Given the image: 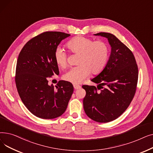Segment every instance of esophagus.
Here are the masks:
<instances>
[{
  "mask_svg": "<svg viewBox=\"0 0 153 153\" xmlns=\"http://www.w3.org/2000/svg\"><path fill=\"white\" fill-rule=\"evenodd\" d=\"M81 85H79L78 84H74V88L76 90L80 89V88H81Z\"/></svg>",
  "mask_w": 153,
  "mask_h": 153,
  "instance_id": "esophagus-1",
  "label": "esophagus"
}]
</instances>
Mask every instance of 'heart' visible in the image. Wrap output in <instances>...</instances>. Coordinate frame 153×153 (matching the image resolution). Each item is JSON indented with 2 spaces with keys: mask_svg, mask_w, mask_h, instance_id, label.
Segmentation results:
<instances>
[{
  "mask_svg": "<svg viewBox=\"0 0 153 153\" xmlns=\"http://www.w3.org/2000/svg\"><path fill=\"white\" fill-rule=\"evenodd\" d=\"M67 46L69 51L79 54L78 66L71 68L64 74V79L74 84L82 82L91 74L100 72L106 66L109 48L107 43L102 41L94 42L85 37L77 36L68 42ZM54 58L57 65L62 68L67 65L68 54L62 48L55 50Z\"/></svg>",
  "mask_w": 153,
  "mask_h": 153,
  "instance_id": "obj_1",
  "label": "heart"
}]
</instances>
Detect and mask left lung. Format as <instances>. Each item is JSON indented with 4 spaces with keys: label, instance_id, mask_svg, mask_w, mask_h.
Segmentation results:
<instances>
[{
    "label": "left lung",
    "instance_id": "1",
    "mask_svg": "<svg viewBox=\"0 0 153 153\" xmlns=\"http://www.w3.org/2000/svg\"><path fill=\"white\" fill-rule=\"evenodd\" d=\"M94 35L106 38L111 52L105 68L91 79L100 91L95 86L82 85L86 92L83 105L90 118L107 123L117 118L129 106L136 92L138 70L133 53L115 35L105 32Z\"/></svg>",
    "mask_w": 153,
    "mask_h": 153
}]
</instances>
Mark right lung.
Listing matches in <instances>:
<instances>
[{
  "instance_id": "right-lung-1",
  "label": "right lung",
  "mask_w": 153,
  "mask_h": 153,
  "mask_svg": "<svg viewBox=\"0 0 153 153\" xmlns=\"http://www.w3.org/2000/svg\"><path fill=\"white\" fill-rule=\"evenodd\" d=\"M69 36L60 31L44 32L29 40L19 55L16 86L24 105L38 118L53 119L62 115L73 93L69 82L60 81L54 87L48 81L59 73L54 51Z\"/></svg>"
}]
</instances>
